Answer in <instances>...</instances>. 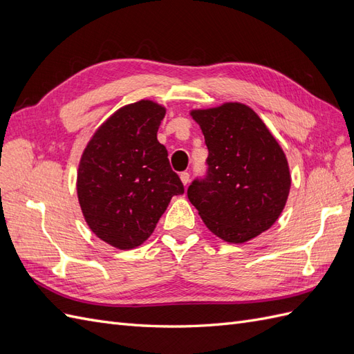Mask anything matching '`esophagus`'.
<instances>
[{"label": "esophagus", "instance_id": "1", "mask_svg": "<svg viewBox=\"0 0 354 354\" xmlns=\"http://www.w3.org/2000/svg\"><path fill=\"white\" fill-rule=\"evenodd\" d=\"M180 180H181V183H183V186H187L189 181H190L189 173H181V174H180Z\"/></svg>", "mask_w": 354, "mask_h": 354}]
</instances>
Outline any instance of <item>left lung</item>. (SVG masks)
<instances>
[{"label":"left lung","instance_id":"left-lung-1","mask_svg":"<svg viewBox=\"0 0 354 354\" xmlns=\"http://www.w3.org/2000/svg\"><path fill=\"white\" fill-rule=\"evenodd\" d=\"M208 147V174L195 180L187 198L205 226L229 243H243L269 230L291 189L288 159L250 106L226 102L192 109Z\"/></svg>","mask_w":354,"mask_h":354}]
</instances>
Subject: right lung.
<instances>
[{"label":"right lung","mask_w":354,"mask_h":354,"mask_svg":"<svg viewBox=\"0 0 354 354\" xmlns=\"http://www.w3.org/2000/svg\"><path fill=\"white\" fill-rule=\"evenodd\" d=\"M167 109L138 100L113 112L80 159L77 195L90 230L116 250H133L153 233L174 195L185 192L158 142Z\"/></svg>","instance_id":"1"}]
</instances>
